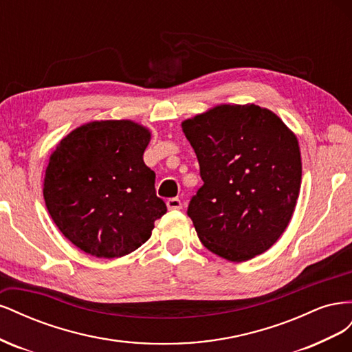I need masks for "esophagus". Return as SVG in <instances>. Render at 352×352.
<instances>
[{"mask_svg":"<svg viewBox=\"0 0 352 352\" xmlns=\"http://www.w3.org/2000/svg\"><path fill=\"white\" fill-rule=\"evenodd\" d=\"M167 208L168 210H180L182 208V201L179 198H168L167 199Z\"/></svg>","mask_w":352,"mask_h":352,"instance_id":"34e87169","label":"esophagus"}]
</instances>
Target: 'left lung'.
I'll return each mask as SVG.
<instances>
[{
    "mask_svg": "<svg viewBox=\"0 0 352 352\" xmlns=\"http://www.w3.org/2000/svg\"><path fill=\"white\" fill-rule=\"evenodd\" d=\"M202 185L188 207L202 245L229 261L267 251L287 228L301 188L296 136L255 104H221L182 122Z\"/></svg>",
    "mask_w": 352,
    "mask_h": 352,
    "instance_id": "obj_1",
    "label": "left lung"
}]
</instances>
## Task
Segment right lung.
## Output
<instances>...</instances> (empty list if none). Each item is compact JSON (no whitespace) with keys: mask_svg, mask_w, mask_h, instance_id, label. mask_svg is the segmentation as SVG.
Listing matches in <instances>:
<instances>
[{"mask_svg":"<svg viewBox=\"0 0 352 352\" xmlns=\"http://www.w3.org/2000/svg\"><path fill=\"white\" fill-rule=\"evenodd\" d=\"M151 132L132 120L91 122L52 151L44 199L51 219L73 245L98 258H117L151 236L167 207L155 173L144 163Z\"/></svg>","mask_w":352,"mask_h":352,"instance_id":"add662e5","label":"right lung"}]
</instances>
